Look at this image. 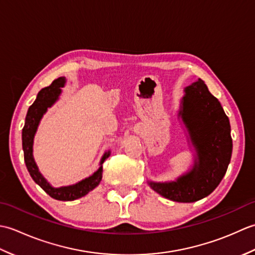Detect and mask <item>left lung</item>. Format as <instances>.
Masks as SVG:
<instances>
[{
  "label": "left lung",
  "instance_id": "obj_1",
  "mask_svg": "<svg viewBox=\"0 0 255 255\" xmlns=\"http://www.w3.org/2000/svg\"><path fill=\"white\" fill-rule=\"evenodd\" d=\"M178 116L196 151L193 169L171 182L148 181L154 192L178 203L208 196L225 176L232 153L230 123L220 102L202 79L184 90Z\"/></svg>",
  "mask_w": 255,
  "mask_h": 255
}]
</instances>
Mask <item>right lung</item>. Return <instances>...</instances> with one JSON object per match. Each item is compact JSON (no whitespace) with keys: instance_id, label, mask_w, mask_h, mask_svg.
I'll list each match as a JSON object with an SVG mask.
<instances>
[{"instance_id":"1","label":"right lung","mask_w":255,"mask_h":255,"mask_svg":"<svg viewBox=\"0 0 255 255\" xmlns=\"http://www.w3.org/2000/svg\"><path fill=\"white\" fill-rule=\"evenodd\" d=\"M66 84V79L58 78L57 80L47 86V88L41 89L39 93L37 95V99L32 103V105L29 106L28 112H27L25 125L21 132V141H23V150H24V160L28 170L29 174L32 180L35 181L44 191L49 195L50 197L57 200H74L80 197L85 196L86 194L90 193L92 189H94L99 185L102 180L103 173V163L110 156L111 151H107L102 156L100 162L99 170L94 172L91 176L84 178L81 182L73 184L69 186H61V187H52L49 183L47 182L46 178L42 176L41 173L38 170V166L34 160L32 155V143H34V137L37 131L38 125H39L42 116L47 112L49 107H51L58 101L59 96L61 94V88Z\"/></svg>"}]
</instances>
